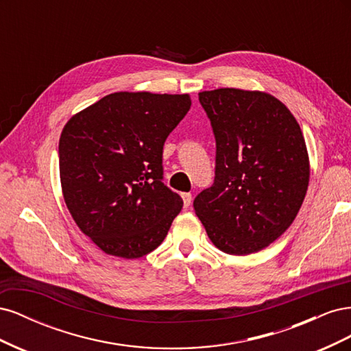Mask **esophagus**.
<instances>
[{"mask_svg":"<svg viewBox=\"0 0 351 351\" xmlns=\"http://www.w3.org/2000/svg\"><path fill=\"white\" fill-rule=\"evenodd\" d=\"M182 199H183L184 208H189L190 204H192V195H190V193H182Z\"/></svg>","mask_w":351,"mask_h":351,"instance_id":"obj_1","label":"esophagus"}]
</instances>
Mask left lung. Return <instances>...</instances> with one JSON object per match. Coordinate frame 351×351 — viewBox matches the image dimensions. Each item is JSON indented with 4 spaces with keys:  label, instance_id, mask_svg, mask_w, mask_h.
I'll use <instances>...</instances> for the list:
<instances>
[{
    "label": "left lung",
    "instance_id": "left-lung-1",
    "mask_svg": "<svg viewBox=\"0 0 351 351\" xmlns=\"http://www.w3.org/2000/svg\"><path fill=\"white\" fill-rule=\"evenodd\" d=\"M217 142L215 180L193 208L208 237L228 254L256 253L277 240L300 210L311 164L299 123L259 90L199 93Z\"/></svg>",
    "mask_w": 351,
    "mask_h": 351
}]
</instances>
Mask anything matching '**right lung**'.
Segmentation results:
<instances>
[{
    "label": "right lung",
    "mask_w": 351,
    "mask_h": 351,
    "mask_svg": "<svg viewBox=\"0 0 351 351\" xmlns=\"http://www.w3.org/2000/svg\"><path fill=\"white\" fill-rule=\"evenodd\" d=\"M190 105L187 93L115 92L62 129V196L104 253L137 259L164 241L183 200L162 183V147Z\"/></svg>",
    "instance_id": "right-lung-1"
}]
</instances>
